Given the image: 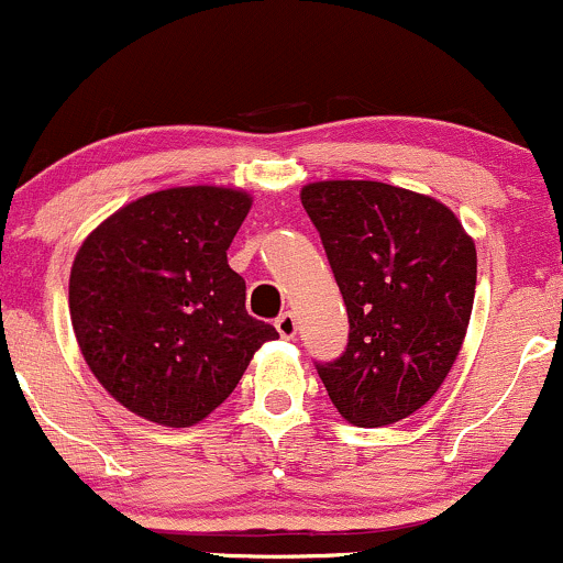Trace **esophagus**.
Instances as JSON below:
<instances>
[{
	"mask_svg": "<svg viewBox=\"0 0 563 563\" xmlns=\"http://www.w3.org/2000/svg\"><path fill=\"white\" fill-rule=\"evenodd\" d=\"M275 328H277V333L283 335V339H294V335H296V318L290 312H283L280 318L275 320Z\"/></svg>",
	"mask_w": 563,
	"mask_h": 563,
	"instance_id": "esophagus-1",
	"label": "esophagus"
}]
</instances>
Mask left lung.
<instances>
[{
	"label": "left lung",
	"mask_w": 563,
	"mask_h": 563,
	"mask_svg": "<svg viewBox=\"0 0 563 563\" xmlns=\"http://www.w3.org/2000/svg\"><path fill=\"white\" fill-rule=\"evenodd\" d=\"M344 296L349 344L318 363L335 410L378 429L434 397L466 339L476 249L444 203L371 179L301 187Z\"/></svg>",
	"instance_id": "1"
}]
</instances>
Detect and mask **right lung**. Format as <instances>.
<instances>
[{
	"label": "right lung",
	"mask_w": 563,
	"mask_h": 563,
	"mask_svg": "<svg viewBox=\"0 0 563 563\" xmlns=\"http://www.w3.org/2000/svg\"><path fill=\"white\" fill-rule=\"evenodd\" d=\"M249 209L235 187H169L126 203L81 243L68 283L76 341L134 416L172 429L203 421L277 339L245 312V280L228 264Z\"/></svg>",
	"instance_id": "right-lung-1"
}]
</instances>
